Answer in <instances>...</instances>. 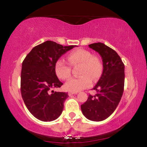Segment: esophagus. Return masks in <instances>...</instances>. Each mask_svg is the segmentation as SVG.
Returning a JSON list of instances; mask_svg holds the SVG:
<instances>
[{"label":"esophagus","mask_w":147,"mask_h":147,"mask_svg":"<svg viewBox=\"0 0 147 147\" xmlns=\"http://www.w3.org/2000/svg\"><path fill=\"white\" fill-rule=\"evenodd\" d=\"M77 93H78V92H72V91H69L68 92V94L69 96H71L72 94H76Z\"/></svg>","instance_id":"34e87169"}]
</instances>
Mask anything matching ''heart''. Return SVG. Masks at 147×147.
Masks as SVG:
<instances>
[{
	"label": "heart",
	"mask_w": 147,
	"mask_h": 147,
	"mask_svg": "<svg viewBox=\"0 0 147 147\" xmlns=\"http://www.w3.org/2000/svg\"><path fill=\"white\" fill-rule=\"evenodd\" d=\"M69 65L65 60L60 59L55 65V73L59 78L67 80L71 76V67H80L78 78H71L65 83L67 90L79 92L92 85L93 80H97L103 72V63L98 57L92 55L90 51L78 49L71 51L67 55Z\"/></svg>",
	"instance_id": "heart-1"
}]
</instances>
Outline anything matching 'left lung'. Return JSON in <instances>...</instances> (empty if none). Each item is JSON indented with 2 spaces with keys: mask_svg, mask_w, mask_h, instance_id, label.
Returning a JSON list of instances; mask_svg holds the SVG:
<instances>
[{
  "mask_svg": "<svg viewBox=\"0 0 147 147\" xmlns=\"http://www.w3.org/2000/svg\"><path fill=\"white\" fill-rule=\"evenodd\" d=\"M89 47L100 54L103 61V74L93 90L94 96L81 105L85 117L94 121L105 120L114 113L121 100L124 88V65L115 51L100 42Z\"/></svg>",
  "mask_w": 147,
  "mask_h": 147,
  "instance_id": "obj_1",
  "label": "left lung"
}]
</instances>
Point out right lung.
Segmentation results:
<instances>
[{"label": "right lung", "mask_w": 147, "mask_h": 147, "mask_svg": "<svg viewBox=\"0 0 147 147\" xmlns=\"http://www.w3.org/2000/svg\"><path fill=\"white\" fill-rule=\"evenodd\" d=\"M76 46L63 47L52 41L34 47L26 55L21 73V93L30 113L43 121H51L62 114L66 92L50 91L63 85L57 78L55 65L66 52Z\"/></svg>", "instance_id": "obj_1"}]
</instances>
